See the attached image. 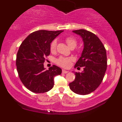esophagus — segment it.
Returning <instances> with one entry per match:
<instances>
[{
	"mask_svg": "<svg viewBox=\"0 0 122 122\" xmlns=\"http://www.w3.org/2000/svg\"><path fill=\"white\" fill-rule=\"evenodd\" d=\"M68 72H69V71H67V70H64V69L62 70V73H64V74H66V73H67Z\"/></svg>",
	"mask_w": 122,
	"mask_h": 122,
	"instance_id": "34e87169",
	"label": "esophagus"
}]
</instances>
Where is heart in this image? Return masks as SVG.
Here are the masks:
<instances>
[{
	"label": "heart",
	"mask_w": 122,
	"mask_h": 122,
	"mask_svg": "<svg viewBox=\"0 0 122 122\" xmlns=\"http://www.w3.org/2000/svg\"><path fill=\"white\" fill-rule=\"evenodd\" d=\"M65 41L70 48H74L77 44V39L71 36L66 37ZM57 48V41L56 40H53L50 45V50L51 52H55ZM74 58L72 57H60L56 60V62L58 65L64 67V68H69L71 65V62L74 61Z\"/></svg>",
	"instance_id": "heart-1"
}]
</instances>
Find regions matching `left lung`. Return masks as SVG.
Wrapping results in <instances>:
<instances>
[{
    "label": "left lung",
    "instance_id": "1",
    "mask_svg": "<svg viewBox=\"0 0 122 122\" xmlns=\"http://www.w3.org/2000/svg\"><path fill=\"white\" fill-rule=\"evenodd\" d=\"M80 35L84 48L74 67H83L82 72H76L74 81L69 83L74 93L86 95L96 90L103 81L107 69L106 51L100 39L94 33L85 29L73 30Z\"/></svg>",
    "mask_w": 122,
    "mask_h": 122
}]
</instances>
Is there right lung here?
<instances>
[{
  "label": "right lung",
  "mask_w": 122,
  "mask_h": 122,
  "mask_svg": "<svg viewBox=\"0 0 122 122\" xmlns=\"http://www.w3.org/2000/svg\"><path fill=\"white\" fill-rule=\"evenodd\" d=\"M63 30H40L32 32L20 45L16 65L19 77L23 85L35 93L48 92L54 86V77L62 70L53 65L45 70L44 62L50 55L51 42Z\"/></svg>",
  "instance_id": "add662e5"
}]
</instances>
